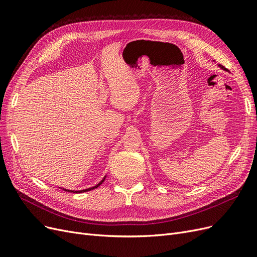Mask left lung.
<instances>
[{
  "label": "left lung",
  "instance_id": "1",
  "mask_svg": "<svg viewBox=\"0 0 257 257\" xmlns=\"http://www.w3.org/2000/svg\"><path fill=\"white\" fill-rule=\"evenodd\" d=\"M220 67H221V68H223V69H225V68H224L222 65H220Z\"/></svg>",
  "mask_w": 257,
  "mask_h": 257
}]
</instances>
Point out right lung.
<instances>
[{"label":"right lung","instance_id":"obj_1","mask_svg":"<svg viewBox=\"0 0 257 257\" xmlns=\"http://www.w3.org/2000/svg\"><path fill=\"white\" fill-rule=\"evenodd\" d=\"M105 178H106V176L104 177V179L102 181H100L99 183H97L96 185H94L93 186V188H89V189H85V190H80V191H72V190H66V189H63L64 191H66V192H73V193H82V192H88V191H91V190H94V189H96V188H98V186L102 184L103 182H104V180H105Z\"/></svg>","mask_w":257,"mask_h":257}]
</instances>
